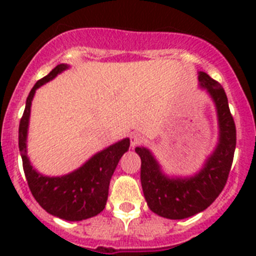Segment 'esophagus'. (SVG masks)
Instances as JSON below:
<instances>
[{
	"mask_svg": "<svg viewBox=\"0 0 256 256\" xmlns=\"http://www.w3.org/2000/svg\"><path fill=\"white\" fill-rule=\"evenodd\" d=\"M144 142V137L141 134V133H133L132 137H130V146H132L133 148H134L136 146L142 144Z\"/></svg>",
	"mask_w": 256,
	"mask_h": 256,
	"instance_id": "1",
	"label": "esophagus"
}]
</instances>
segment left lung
I'll use <instances>...</instances> for the list:
<instances>
[{
  "instance_id": "left-lung-1",
  "label": "left lung",
  "mask_w": 256,
  "mask_h": 256,
  "mask_svg": "<svg viewBox=\"0 0 256 256\" xmlns=\"http://www.w3.org/2000/svg\"><path fill=\"white\" fill-rule=\"evenodd\" d=\"M198 80L216 104L219 123V144L204 168L194 177L169 178L148 148H136L141 158V184L148 208L168 219L188 218L210 206L224 188L234 162L236 126L227 94L223 87L204 72L198 73Z\"/></svg>"
}]
</instances>
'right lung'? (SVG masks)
I'll return each instance as SVG.
<instances>
[{
	"label": "right lung",
	"mask_w": 256,
	"mask_h": 256,
	"mask_svg": "<svg viewBox=\"0 0 256 256\" xmlns=\"http://www.w3.org/2000/svg\"><path fill=\"white\" fill-rule=\"evenodd\" d=\"M65 69H68L66 64L58 65L40 79L29 92L19 124V150L29 190L38 204L52 216L74 222L92 218L105 209L110 180L123 154L130 148V138L122 140L97 152L80 168L62 177H44L33 169L26 156L32 100L38 87L50 82Z\"/></svg>",
	"instance_id": "obj_1"
}]
</instances>
